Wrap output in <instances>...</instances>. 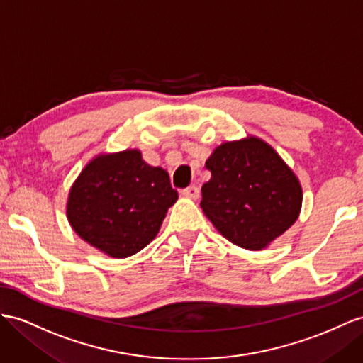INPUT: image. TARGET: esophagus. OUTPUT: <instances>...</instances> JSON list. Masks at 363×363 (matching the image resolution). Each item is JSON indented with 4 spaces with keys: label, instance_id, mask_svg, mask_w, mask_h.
<instances>
[{
    "label": "esophagus",
    "instance_id": "esophagus-1",
    "mask_svg": "<svg viewBox=\"0 0 363 363\" xmlns=\"http://www.w3.org/2000/svg\"><path fill=\"white\" fill-rule=\"evenodd\" d=\"M182 194L185 198H190V199H198L199 198V189L196 187V185H190V187L184 189L182 190Z\"/></svg>",
    "mask_w": 363,
    "mask_h": 363
}]
</instances>
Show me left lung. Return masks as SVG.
Wrapping results in <instances>:
<instances>
[{
  "mask_svg": "<svg viewBox=\"0 0 363 363\" xmlns=\"http://www.w3.org/2000/svg\"><path fill=\"white\" fill-rule=\"evenodd\" d=\"M206 169L211 178L202 185L201 208L235 245L262 250L299 216V179L262 139L248 136L220 144Z\"/></svg>",
  "mask_w": 363,
  "mask_h": 363,
  "instance_id": "8db88e82",
  "label": "left lung"
}]
</instances>
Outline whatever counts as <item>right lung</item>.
<instances>
[{"instance_id": "right-lung-1", "label": "right lung", "mask_w": 363, "mask_h": 363, "mask_svg": "<svg viewBox=\"0 0 363 363\" xmlns=\"http://www.w3.org/2000/svg\"><path fill=\"white\" fill-rule=\"evenodd\" d=\"M176 201L169 173L148 165L139 150L102 153L73 182L67 219L87 244L123 259L152 242Z\"/></svg>"}]
</instances>
